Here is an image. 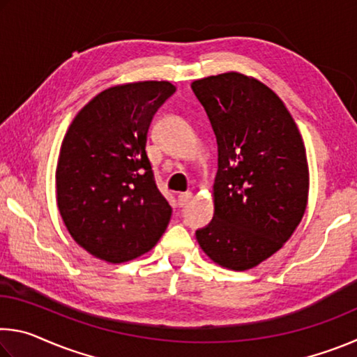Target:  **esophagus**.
I'll return each instance as SVG.
<instances>
[{"label": "esophagus", "instance_id": "1", "mask_svg": "<svg viewBox=\"0 0 357 357\" xmlns=\"http://www.w3.org/2000/svg\"><path fill=\"white\" fill-rule=\"evenodd\" d=\"M192 200V192H183L178 195V204L179 206H185L187 203Z\"/></svg>", "mask_w": 357, "mask_h": 357}]
</instances>
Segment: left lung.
I'll list each match as a JSON object with an SVG mask.
<instances>
[{"instance_id": "obj_1", "label": "left lung", "mask_w": 357, "mask_h": 357, "mask_svg": "<svg viewBox=\"0 0 357 357\" xmlns=\"http://www.w3.org/2000/svg\"><path fill=\"white\" fill-rule=\"evenodd\" d=\"M219 151L214 217L197 241L214 263L255 268L282 249L309 197V165L298 126L273 89L238 72L192 83Z\"/></svg>"}]
</instances>
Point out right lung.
Wrapping results in <instances>:
<instances>
[{"label": "right lung", "mask_w": 357, "mask_h": 357, "mask_svg": "<svg viewBox=\"0 0 357 357\" xmlns=\"http://www.w3.org/2000/svg\"><path fill=\"white\" fill-rule=\"evenodd\" d=\"M174 91L170 82L108 88L66 132L56 167L58 209L70 236L96 258L130 261L165 233L172 206L155 185L146 138L155 112Z\"/></svg>", "instance_id": "add662e5"}]
</instances>
